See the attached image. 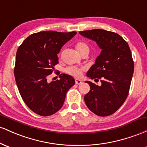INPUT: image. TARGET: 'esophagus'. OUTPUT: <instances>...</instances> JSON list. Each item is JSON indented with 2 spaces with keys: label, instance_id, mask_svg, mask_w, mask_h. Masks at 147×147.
I'll return each instance as SVG.
<instances>
[{
  "label": "esophagus",
  "instance_id": "1",
  "mask_svg": "<svg viewBox=\"0 0 147 147\" xmlns=\"http://www.w3.org/2000/svg\"><path fill=\"white\" fill-rule=\"evenodd\" d=\"M75 84H77V85L82 84V80L79 79H75Z\"/></svg>",
  "mask_w": 147,
  "mask_h": 147
}]
</instances>
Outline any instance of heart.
Masks as SVG:
<instances>
[{
	"label": "heart",
	"instance_id": "b5f03b06",
	"mask_svg": "<svg viewBox=\"0 0 147 147\" xmlns=\"http://www.w3.org/2000/svg\"><path fill=\"white\" fill-rule=\"evenodd\" d=\"M75 48L79 55L82 54L83 52H88V53L89 50H90L88 45L86 42L84 41H79L78 43H77V44L75 45ZM82 70H83L82 68L70 66L65 69V72L69 74V75L75 76V77H79V76L82 75Z\"/></svg>",
	"mask_w": 147,
	"mask_h": 147
}]
</instances>
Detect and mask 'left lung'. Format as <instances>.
<instances>
[{
    "mask_svg": "<svg viewBox=\"0 0 147 147\" xmlns=\"http://www.w3.org/2000/svg\"><path fill=\"white\" fill-rule=\"evenodd\" d=\"M97 43L102 50L86 76L101 81L97 86L89 81L90 91L84 96L89 110L99 116L114 113L125 102L131 86L134 63L129 45L117 33L95 29L79 32Z\"/></svg>",
    "mask_w": 147,
    "mask_h": 147,
    "instance_id": "1",
    "label": "left lung"
}]
</instances>
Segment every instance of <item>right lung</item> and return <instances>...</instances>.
Here are the masks:
<instances>
[{
	"instance_id": "1",
	"label": "right lung",
	"mask_w": 147,
	"mask_h": 147,
	"mask_svg": "<svg viewBox=\"0 0 147 147\" xmlns=\"http://www.w3.org/2000/svg\"><path fill=\"white\" fill-rule=\"evenodd\" d=\"M77 34L44 31L29 36L18 47L14 76L20 94L35 113L49 116L63 106L66 92L75 84L72 76L61 74L59 80L48 82L54 66L59 63L57 54Z\"/></svg>"
}]
</instances>
